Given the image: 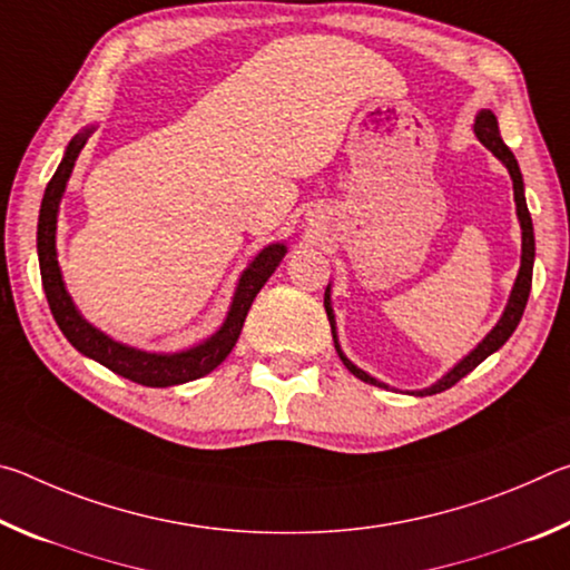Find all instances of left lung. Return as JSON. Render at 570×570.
Here are the masks:
<instances>
[{
	"label": "left lung",
	"mask_w": 570,
	"mask_h": 570,
	"mask_svg": "<svg viewBox=\"0 0 570 570\" xmlns=\"http://www.w3.org/2000/svg\"><path fill=\"white\" fill-rule=\"evenodd\" d=\"M475 135L480 138L482 146H485L488 150H493V156L500 158L505 163V168L510 170V178H513V190H515V208H518V218H520V228H523V262H520V272H518V278H515V286H513V294H510V302H508V308L503 314V320H500L495 324V330L490 332L485 340H482L478 344L475 352H470L465 360H462L455 370L448 372L445 377H442L438 384H432L430 390L420 392V397H424V394H438V392H445L450 390L452 384H458L465 374H470L475 366L488 360L490 354L498 352L500 346H503L510 334L515 332V326L520 322V316H523L525 312V304H528V294H530V284H533V258H535V238H533V220H530V214H528V206H525V196H523V176H520V168H518V160L513 153H510V148L503 142V138H500V130H498V118L490 110H482L478 115L475 120ZM324 308H326V316H330V324H332V336H334V346L336 352H340L342 362L346 370H350L354 377H360L362 382H370V384H377V387H384L382 382H377L374 377H370V374L362 372L360 366H354L346 356L342 354L340 350V342H336V334H334V314L330 308V294H324Z\"/></svg>",
	"instance_id": "8db88e82"
}]
</instances>
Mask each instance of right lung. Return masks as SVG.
I'll list each match as a JSON object with an SVG mask.
<instances>
[{
    "label": "right lung",
    "instance_id": "right-lung-1",
    "mask_svg": "<svg viewBox=\"0 0 570 570\" xmlns=\"http://www.w3.org/2000/svg\"><path fill=\"white\" fill-rule=\"evenodd\" d=\"M88 135L90 130L75 135L70 146H67L62 163L57 166L55 176L45 188L40 224H37L40 274H42L47 304H50L55 322L77 352H82L85 356H90V360L108 366L110 372L120 374L125 380L142 384V387H173V384H183V382L204 377V374L214 372L236 346L250 304H254L256 294L262 292V286L268 282V276L274 274V268L284 258L286 248L282 244H274L256 256V262L246 268L244 276H240L238 292L234 296V304H230L226 324L220 326V332L216 336H210V340L200 346H193V350L180 352V354H148V352L130 350V346H122L118 342L108 340V336L95 330V326H90L80 314H77L72 298L65 292L60 266H57V250H55L57 206H60L65 183L70 178L75 160L80 156Z\"/></svg>",
    "mask_w": 570,
    "mask_h": 570
}]
</instances>
